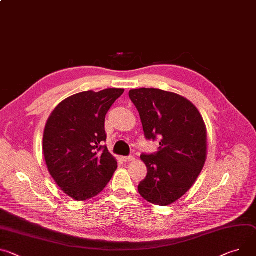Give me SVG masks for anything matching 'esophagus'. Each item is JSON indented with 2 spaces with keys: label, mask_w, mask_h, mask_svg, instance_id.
I'll use <instances>...</instances> for the list:
<instances>
[{
  "label": "esophagus",
  "mask_w": 256,
  "mask_h": 256,
  "mask_svg": "<svg viewBox=\"0 0 256 256\" xmlns=\"http://www.w3.org/2000/svg\"><path fill=\"white\" fill-rule=\"evenodd\" d=\"M122 159L124 162H130V161H132L134 159V157L132 155H130V156H124Z\"/></svg>",
  "instance_id": "esophagus-1"
}]
</instances>
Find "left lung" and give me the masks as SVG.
Returning a JSON list of instances; mask_svg holds the SVG:
<instances>
[{"instance_id": "8db88e82", "label": "left lung", "mask_w": 256, "mask_h": 256, "mask_svg": "<svg viewBox=\"0 0 256 256\" xmlns=\"http://www.w3.org/2000/svg\"><path fill=\"white\" fill-rule=\"evenodd\" d=\"M140 113L145 138H159L158 151L143 153L147 176L138 186L148 202L166 206L187 193L206 160V128L198 109L187 99L158 88L128 92Z\"/></svg>"}]
</instances>
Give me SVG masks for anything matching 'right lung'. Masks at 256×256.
Returning <instances> with one entry per match:
<instances>
[{"label": "right lung", "instance_id": "obj_1", "mask_svg": "<svg viewBox=\"0 0 256 256\" xmlns=\"http://www.w3.org/2000/svg\"><path fill=\"white\" fill-rule=\"evenodd\" d=\"M124 88L78 92L62 101L46 124L42 149L61 190L78 201L101 193L118 168L106 145V114Z\"/></svg>", "mask_w": 256, "mask_h": 256}]
</instances>
